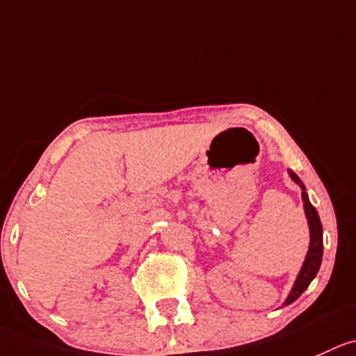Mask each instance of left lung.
<instances>
[{"label":"left lung","mask_w":356,"mask_h":356,"mask_svg":"<svg viewBox=\"0 0 356 356\" xmlns=\"http://www.w3.org/2000/svg\"><path fill=\"white\" fill-rule=\"evenodd\" d=\"M292 180L302 188V201H304V209H306L307 223H309V232H311V243H309V252H307L306 260H304V266L300 269L299 276H297V282L293 285L292 292H290L289 299L285 300V306L292 304L293 300H297L300 297V293L309 286V283L313 282V277L316 276L318 269H320L321 257H323V229H321L320 216H318V211L314 209V206L311 204L309 199H307L306 187L302 185V181L299 180V176L293 171H289Z\"/></svg>","instance_id":"8db88e82"}]
</instances>
